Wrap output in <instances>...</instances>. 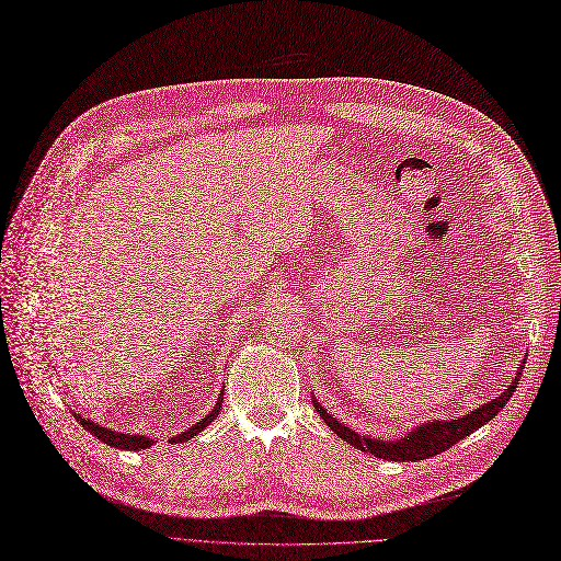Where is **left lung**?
I'll return each mask as SVG.
<instances>
[{"mask_svg": "<svg viewBox=\"0 0 561 561\" xmlns=\"http://www.w3.org/2000/svg\"><path fill=\"white\" fill-rule=\"evenodd\" d=\"M523 377V367L517 371L515 381L502 392L500 398L473 409L471 413L462 419H453V421H432L425 423L421 427L413 430L409 437L398 439V442H379V439H369L358 434L356 430H348L346 425H342L340 421H335L330 413L314 400V409L321 413V419L328 423V427L333 430L337 437H342L344 442H348L351 446H356L365 453H371L375 458L381 460H392V462H416V460H427L432 455H439L444 450H448L450 446L458 444L460 439L469 437L473 430H479L481 425H485L488 421H492L496 413H500L508 400L513 398V392L517 388V381Z\"/></svg>", "mask_w": 561, "mask_h": 561, "instance_id": "8db88e82", "label": "left lung"}]
</instances>
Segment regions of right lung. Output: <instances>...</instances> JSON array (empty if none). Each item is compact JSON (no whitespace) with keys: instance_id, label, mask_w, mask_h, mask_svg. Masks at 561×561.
Returning <instances> with one entry per match:
<instances>
[{"instance_id":"right-lung-1","label":"right lung","mask_w":561,"mask_h":561,"mask_svg":"<svg viewBox=\"0 0 561 561\" xmlns=\"http://www.w3.org/2000/svg\"><path fill=\"white\" fill-rule=\"evenodd\" d=\"M221 400H224V392H219L217 407H215L210 413H207L205 419H201V423L192 425L190 430H184L182 434H178V437H173L171 442H173V444H182V442H186V439L196 437V434H198L203 427H207V425H210V423L219 416ZM76 421H80V425L85 427V430L92 434V437H96L99 442L108 444V446H113V448H122V450H140V448H150V446L154 444V442H152V439H148V437H140V434H122V432H113V430H108V427H101V425H96L94 421H85V419H80V416H76Z\"/></svg>"}]
</instances>
